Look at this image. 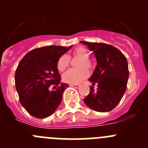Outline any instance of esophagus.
Wrapping results in <instances>:
<instances>
[{
    "mask_svg": "<svg viewBox=\"0 0 148 148\" xmlns=\"http://www.w3.org/2000/svg\"><path fill=\"white\" fill-rule=\"evenodd\" d=\"M70 86H71V87H74L75 88V89H79L80 86L79 84H69Z\"/></svg>",
    "mask_w": 148,
    "mask_h": 148,
    "instance_id": "34e87169",
    "label": "esophagus"
}]
</instances>
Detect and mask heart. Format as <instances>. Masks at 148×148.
I'll return each instance as SVG.
<instances>
[{"instance_id":"b5f03b06","label":"heart","mask_w":148,"mask_h":148,"mask_svg":"<svg viewBox=\"0 0 148 148\" xmlns=\"http://www.w3.org/2000/svg\"><path fill=\"white\" fill-rule=\"evenodd\" d=\"M70 58L79 59L76 63L77 69H70L62 76V79L65 82L69 84H79L86 79L89 77V71L86 69L92 68V62L89 61V53L85 48L78 47L73 51L70 56L63 55L59 59L57 62V68L59 71H64L69 66Z\"/></svg>"}]
</instances>
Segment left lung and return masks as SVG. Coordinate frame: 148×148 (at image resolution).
<instances>
[{"label": "left lung", "instance_id": "obj_1", "mask_svg": "<svg viewBox=\"0 0 148 148\" xmlns=\"http://www.w3.org/2000/svg\"><path fill=\"white\" fill-rule=\"evenodd\" d=\"M88 46L97 59L95 71L89 81L97 84V89L90 86V92L84 99L85 104L97 112L112 110L120 100L127 89L129 69L125 55L117 48L104 43L80 41Z\"/></svg>", "mask_w": 148, "mask_h": 148}]
</instances>
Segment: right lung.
I'll use <instances>...</instances> for the list:
<instances>
[{"label":"right lung","mask_w":148,"mask_h":148,"mask_svg":"<svg viewBox=\"0 0 148 148\" xmlns=\"http://www.w3.org/2000/svg\"><path fill=\"white\" fill-rule=\"evenodd\" d=\"M48 46L28 52L19 62L15 74L21 104L33 117L43 119L59 107L67 84H60L59 58L71 48ZM53 86V90H50Z\"/></svg>","instance_id":"1"}]
</instances>
